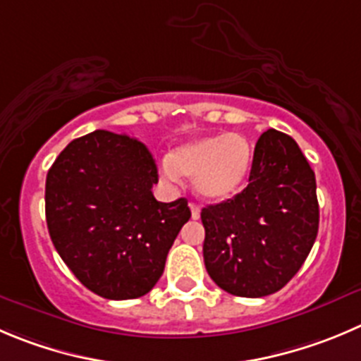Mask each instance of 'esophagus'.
Wrapping results in <instances>:
<instances>
[{"mask_svg":"<svg viewBox=\"0 0 361 361\" xmlns=\"http://www.w3.org/2000/svg\"><path fill=\"white\" fill-rule=\"evenodd\" d=\"M190 209H191V218L193 219L200 218V207H198L197 204H190Z\"/></svg>","mask_w":361,"mask_h":361,"instance_id":"34e87169","label":"esophagus"}]
</instances>
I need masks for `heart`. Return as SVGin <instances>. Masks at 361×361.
Here are the masks:
<instances>
[{"instance_id": "b5f03b06", "label": "heart", "mask_w": 361, "mask_h": 361, "mask_svg": "<svg viewBox=\"0 0 361 361\" xmlns=\"http://www.w3.org/2000/svg\"><path fill=\"white\" fill-rule=\"evenodd\" d=\"M252 161L253 149L243 135H212L175 149L161 163V175L168 183L193 178L195 190L204 200L223 202L241 190Z\"/></svg>"}]
</instances>
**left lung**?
<instances>
[{
  "instance_id": "obj_1",
  "label": "left lung",
  "mask_w": 361,
  "mask_h": 361,
  "mask_svg": "<svg viewBox=\"0 0 361 361\" xmlns=\"http://www.w3.org/2000/svg\"><path fill=\"white\" fill-rule=\"evenodd\" d=\"M204 262L226 293L262 298L300 271L319 230L315 173L290 136L262 133L250 183L241 193L202 209Z\"/></svg>"
}]
</instances>
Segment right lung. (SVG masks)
<instances>
[{
  "mask_svg": "<svg viewBox=\"0 0 361 361\" xmlns=\"http://www.w3.org/2000/svg\"><path fill=\"white\" fill-rule=\"evenodd\" d=\"M157 166L140 140L94 131L72 140L46 178L51 241L74 276L106 300L149 293L191 218L186 198H154Z\"/></svg>",
  "mask_w": 361,
  "mask_h": 361,
  "instance_id": "1",
  "label": "right lung"
}]
</instances>
